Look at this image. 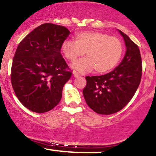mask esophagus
<instances>
[{
    "instance_id": "esophagus-1",
    "label": "esophagus",
    "mask_w": 156,
    "mask_h": 156,
    "mask_svg": "<svg viewBox=\"0 0 156 156\" xmlns=\"http://www.w3.org/2000/svg\"><path fill=\"white\" fill-rule=\"evenodd\" d=\"M73 76H74L75 78L79 77V76H80V73L76 72V71H73Z\"/></svg>"
}]
</instances>
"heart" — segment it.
<instances>
[{"label": "heart", "instance_id": "b5f03b06", "mask_svg": "<svg viewBox=\"0 0 156 156\" xmlns=\"http://www.w3.org/2000/svg\"><path fill=\"white\" fill-rule=\"evenodd\" d=\"M64 57L74 62L85 52L86 57L71 65L79 73H85L96 70L97 73L111 71L119 62L123 45L118 38L99 31H83L75 36V41L65 40L61 45Z\"/></svg>", "mask_w": 156, "mask_h": 156}]
</instances>
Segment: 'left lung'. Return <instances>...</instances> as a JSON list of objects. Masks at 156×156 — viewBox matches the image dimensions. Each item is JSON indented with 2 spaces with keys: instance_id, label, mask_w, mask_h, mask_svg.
<instances>
[{
  "instance_id": "obj_1",
  "label": "left lung",
  "mask_w": 156,
  "mask_h": 156,
  "mask_svg": "<svg viewBox=\"0 0 156 156\" xmlns=\"http://www.w3.org/2000/svg\"><path fill=\"white\" fill-rule=\"evenodd\" d=\"M118 31L126 46L122 62L111 72L85 77L84 98L87 105L99 114L109 115L121 111L131 100L141 82L142 62L139 47L127 34Z\"/></svg>"
}]
</instances>
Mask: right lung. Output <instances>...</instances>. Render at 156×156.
<instances>
[{"label": "right lung", "mask_w": 156, "mask_h": 156, "mask_svg": "<svg viewBox=\"0 0 156 156\" xmlns=\"http://www.w3.org/2000/svg\"><path fill=\"white\" fill-rule=\"evenodd\" d=\"M69 34L67 28L47 23L19 43L12 61V85L19 101L30 111L45 113L60 101L71 76L60 53Z\"/></svg>", "instance_id": "1"}]
</instances>
